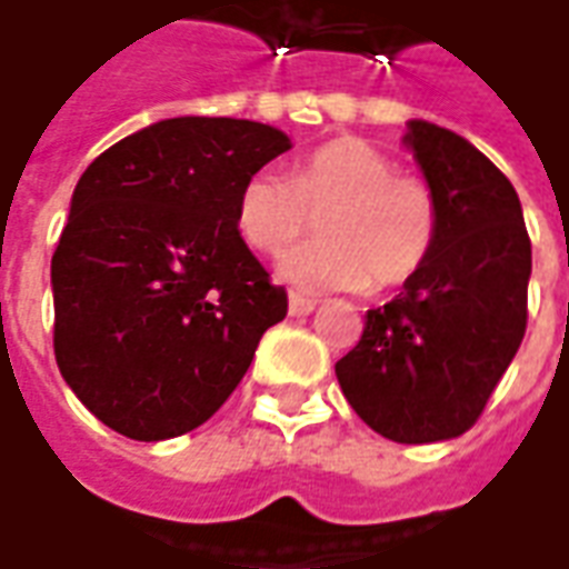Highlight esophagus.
Returning a JSON list of instances; mask_svg holds the SVG:
<instances>
[{
    "instance_id": "obj_1",
    "label": "esophagus",
    "mask_w": 569,
    "mask_h": 569,
    "mask_svg": "<svg viewBox=\"0 0 569 569\" xmlns=\"http://www.w3.org/2000/svg\"><path fill=\"white\" fill-rule=\"evenodd\" d=\"M317 308V299H311V296H305V292H289V315H311Z\"/></svg>"
}]
</instances>
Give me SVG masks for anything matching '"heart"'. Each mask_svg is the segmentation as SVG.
<instances>
[{
	"instance_id": "1",
	"label": "heart",
	"mask_w": 569,
	"mask_h": 569,
	"mask_svg": "<svg viewBox=\"0 0 569 569\" xmlns=\"http://www.w3.org/2000/svg\"><path fill=\"white\" fill-rule=\"evenodd\" d=\"M296 246L277 273L296 289H396L427 264L439 230L432 189L367 139L339 137L305 154L286 180L252 173L236 199V233L261 254Z\"/></svg>"
}]
</instances>
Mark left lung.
I'll return each instance as SVG.
<instances>
[{
	"label": "left lung",
	"instance_id": "left-lung-1",
	"mask_svg": "<svg viewBox=\"0 0 569 569\" xmlns=\"http://www.w3.org/2000/svg\"><path fill=\"white\" fill-rule=\"evenodd\" d=\"M405 142L436 196V242L415 280L367 311L336 377L370 430L427 446L477 423L520 349L532 246L511 180L467 139L411 121Z\"/></svg>",
	"mask_w": 569,
	"mask_h": 569
}]
</instances>
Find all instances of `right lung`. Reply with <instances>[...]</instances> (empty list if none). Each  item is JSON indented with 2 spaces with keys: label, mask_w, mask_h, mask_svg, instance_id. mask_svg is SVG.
<instances>
[{
  "label": "right lung",
  "mask_w": 569,
  "mask_h": 569,
  "mask_svg": "<svg viewBox=\"0 0 569 569\" xmlns=\"http://www.w3.org/2000/svg\"><path fill=\"white\" fill-rule=\"evenodd\" d=\"M286 149L268 123L171 118L83 171L52 254V346L106 427L139 442L202 427L286 317L236 233L239 189Z\"/></svg>",
  "instance_id": "1"
}]
</instances>
